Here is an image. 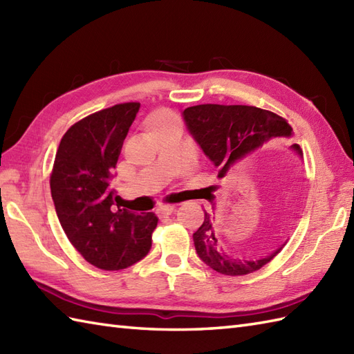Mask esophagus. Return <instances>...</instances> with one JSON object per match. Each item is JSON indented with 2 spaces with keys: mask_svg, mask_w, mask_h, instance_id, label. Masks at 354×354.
<instances>
[{
  "mask_svg": "<svg viewBox=\"0 0 354 354\" xmlns=\"http://www.w3.org/2000/svg\"><path fill=\"white\" fill-rule=\"evenodd\" d=\"M173 212H175V205H162L158 208V214L161 216H170Z\"/></svg>",
  "mask_w": 354,
  "mask_h": 354,
  "instance_id": "1",
  "label": "esophagus"
}]
</instances>
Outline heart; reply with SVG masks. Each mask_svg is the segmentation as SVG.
I'll return each mask as SVG.
<instances>
[{
	"mask_svg": "<svg viewBox=\"0 0 354 354\" xmlns=\"http://www.w3.org/2000/svg\"><path fill=\"white\" fill-rule=\"evenodd\" d=\"M171 122H175V117H173L170 112H167V111H155L149 115L146 126H147L149 132H152V131L158 129V127H162V126L169 124Z\"/></svg>",
	"mask_w": 354,
	"mask_h": 354,
	"instance_id": "1",
	"label": "heart"
}]
</instances>
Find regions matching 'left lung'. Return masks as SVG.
Instances as JSON below:
<instances>
[{
  "label": "left lung",
  "mask_w": 354,
  "mask_h": 354,
  "mask_svg": "<svg viewBox=\"0 0 354 354\" xmlns=\"http://www.w3.org/2000/svg\"><path fill=\"white\" fill-rule=\"evenodd\" d=\"M183 118L202 152L216 165L219 179L234 173L246 158L266 146L270 140L290 138L293 135L290 124L280 115L246 104H198L184 109ZM290 149L303 158V150L298 145H292ZM208 189L214 192L217 187L212 185ZM193 242L199 259L207 266L231 277L255 272L272 260L284 246L281 245L260 259L232 257L217 243L213 217L207 212L204 223L193 234Z\"/></svg>",
  "instance_id": "obj_1"
}]
</instances>
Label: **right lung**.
Returning <instances> with one entry per match:
<instances>
[{
  "mask_svg": "<svg viewBox=\"0 0 354 354\" xmlns=\"http://www.w3.org/2000/svg\"><path fill=\"white\" fill-rule=\"evenodd\" d=\"M140 103H120L73 124L61 140L50 189L56 214L88 263L118 270L145 259L158 225L153 213L120 208L112 187L123 141Z\"/></svg>",
  "mask_w": 354,
  "mask_h": 354,
  "instance_id": "right-lung-1",
  "label": "right lung"
}]
</instances>
